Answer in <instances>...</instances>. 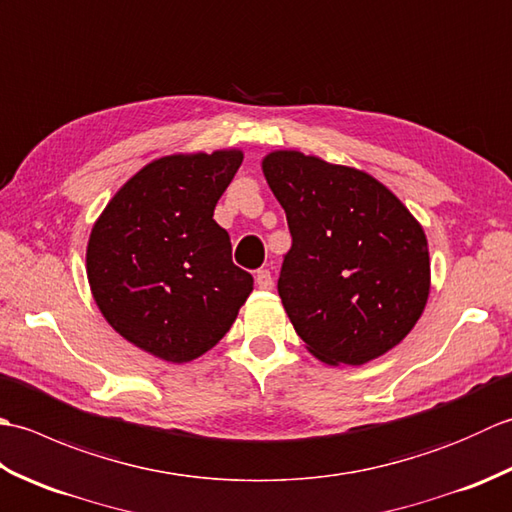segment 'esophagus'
I'll list each match as a JSON object with an SVG mask.
<instances>
[{"label": "esophagus", "instance_id": "34e87169", "mask_svg": "<svg viewBox=\"0 0 512 512\" xmlns=\"http://www.w3.org/2000/svg\"><path fill=\"white\" fill-rule=\"evenodd\" d=\"M255 281H257V286L262 288V290H273V286H275V281H273V275H270V270L268 268H262V270H257V275H255Z\"/></svg>", "mask_w": 512, "mask_h": 512}]
</instances>
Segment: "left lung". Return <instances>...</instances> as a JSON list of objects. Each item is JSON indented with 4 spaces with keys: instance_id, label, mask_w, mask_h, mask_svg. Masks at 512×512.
<instances>
[{
    "instance_id": "1",
    "label": "left lung",
    "mask_w": 512,
    "mask_h": 512,
    "mask_svg": "<svg viewBox=\"0 0 512 512\" xmlns=\"http://www.w3.org/2000/svg\"><path fill=\"white\" fill-rule=\"evenodd\" d=\"M262 169L292 235L277 290L308 350L363 365L396 347L429 299L416 217L369 173L301 151H273Z\"/></svg>"
}]
</instances>
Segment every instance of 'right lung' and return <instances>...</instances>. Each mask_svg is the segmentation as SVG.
Returning <instances> with one entry per match:
<instances>
[{
    "instance_id": "obj_1",
    "label": "right lung",
    "mask_w": 512,
    "mask_h": 512,
    "mask_svg": "<svg viewBox=\"0 0 512 512\" xmlns=\"http://www.w3.org/2000/svg\"><path fill=\"white\" fill-rule=\"evenodd\" d=\"M239 149L165 156L129 178L96 220L88 279L112 328L169 363L209 352L231 330L253 277L213 220Z\"/></svg>"
}]
</instances>
